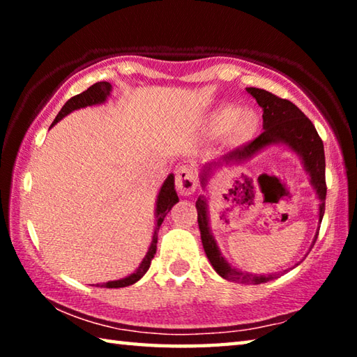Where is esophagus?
Instances as JSON below:
<instances>
[{
    "label": "esophagus",
    "mask_w": 357,
    "mask_h": 357,
    "mask_svg": "<svg viewBox=\"0 0 357 357\" xmlns=\"http://www.w3.org/2000/svg\"><path fill=\"white\" fill-rule=\"evenodd\" d=\"M198 185L195 172L190 167H181L176 172V189L181 195H192Z\"/></svg>",
    "instance_id": "obj_1"
}]
</instances>
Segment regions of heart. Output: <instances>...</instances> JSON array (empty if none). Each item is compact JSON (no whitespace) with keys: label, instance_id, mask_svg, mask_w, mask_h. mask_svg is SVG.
<instances>
[{"label":"heart","instance_id":"heart-1","mask_svg":"<svg viewBox=\"0 0 357 357\" xmlns=\"http://www.w3.org/2000/svg\"><path fill=\"white\" fill-rule=\"evenodd\" d=\"M208 128L213 134H223L231 129L234 140L245 143L258 134L259 116L255 110H241L236 105H225L211 114Z\"/></svg>","mask_w":357,"mask_h":357}]
</instances>
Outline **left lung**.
Returning <instances> with one entry per match:
<instances>
[{
	"label": "left lung",
	"instance_id": "1",
	"mask_svg": "<svg viewBox=\"0 0 357 357\" xmlns=\"http://www.w3.org/2000/svg\"><path fill=\"white\" fill-rule=\"evenodd\" d=\"M257 104L263 108V134L257 137L255 140L239 146L236 149L229 151L228 154L222 155L220 159L208 162L202 167L200 181L203 189H206L209 178L213 176L217 168L229 164H243V162L252 159L258 153H261L271 144H285V146L293 151L294 154L299 155V159L304 165V170L310 178V184L319 200V223L324 215V202H326V160H324V146L321 138H319L315 126L312 121L302 113L293 102L287 99H280L273 93L264 91L259 88H245ZM198 213V227L202 233L203 249L206 252L209 263L217 274L227 280L239 282V283H264L273 280V275H253L243 271L234 269L225 258L222 257L215 239L213 236L209 227V215H208V200L206 197H198L195 203ZM318 236V233H317ZM313 239V244L317 241Z\"/></svg>",
	"mask_w": 357,
	"mask_h": 357
}]
</instances>
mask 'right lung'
Here are the masks:
<instances>
[{"label": "right lung", "instance_id": "add662e5", "mask_svg": "<svg viewBox=\"0 0 357 357\" xmlns=\"http://www.w3.org/2000/svg\"><path fill=\"white\" fill-rule=\"evenodd\" d=\"M112 93V84L108 82H98L94 83L93 86H89L86 91H83L80 94L74 96L70 98L66 104L63 105L61 112L56 114L55 121H53L52 126H55L58 121H61L64 116H68L69 113L78 110V108H84V107H91V105H99L104 104V102L108 99V96ZM179 202L176 189H174V176L173 174H168V178L164 181L162 184L159 195H157V202H155V227H154V234H153V241H151V245L144 255L143 261L140 263V266L132 273L130 275L124 277V279L119 280H112L104 283L102 287L105 288H124L129 285H134L135 282H138L142 277L146 274V271L149 269L151 266V259L154 258L155 250H157V233H159V228L164 222L165 215L170 213V209Z\"/></svg>", "mask_w": 357, "mask_h": 357}]
</instances>
